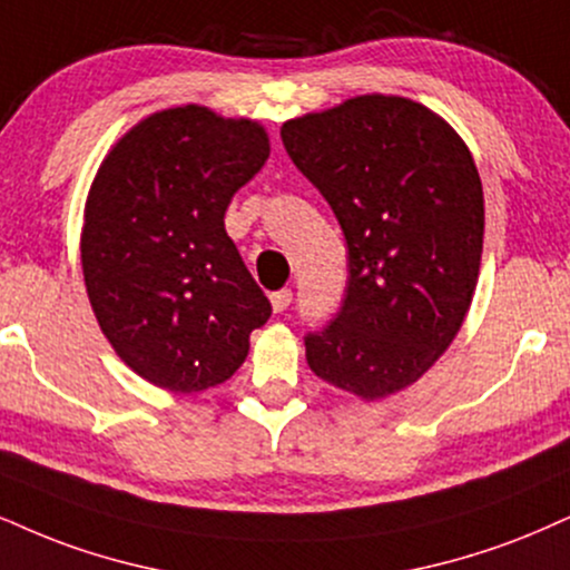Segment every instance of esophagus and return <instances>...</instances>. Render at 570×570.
<instances>
[{
    "label": "esophagus",
    "mask_w": 570,
    "mask_h": 570,
    "mask_svg": "<svg viewBox=\"0 0 570 570\" xmlns=\"http://www.w3.org/2000/svg\"><path fill=\"white\" fill-rule=\"evenodd\" d=\"M272 308L277 314H283L287 306H291V301H293V293L291 291H277V293H272Z\"/></svg>",
    "instance_id": "esophagus-1"
}]
</instances>
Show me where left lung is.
Listing matches in <instances>:
<instances>
[{
  "label": "left lung",
  "instance_id": "8db88e82",
  "mask_svg": "<svg viewBox=\"0 0 570 570\" xmlns=\"http://www.w3.org/2000/svg\"><path fill=\"white\" fill-rule=\"evenodd\" d=\"M279 137L348 245L346 296L306 333L308 367L367 402L391 396L433 367L473 301L479 168L444 118L406 97H354L285 121Z\"/></svg>",
  "mask_w": 570,
  "mask_h": 570
}]
</instances>
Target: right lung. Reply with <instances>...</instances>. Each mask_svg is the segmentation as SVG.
I'll list each match as a JSON object with an SVG mask.
<instances>
[{"label":"right lung","mask_w":570,"mask_h":570,"mask_svg":"<svg viewBox=\"0 0 570 570\" xmlns=\"http://www.w3.org/2000/svg\"><path fill=\"white\" fill-rule=\"evenodd\" d=\"M266 158L262 124L185 105L126 131L91 181L81 232L89 304L116 354L158 389L224 383L272 317L224 229L232 195Z\"/></svg>","instance_id":"add662e5"}]
</instances>
